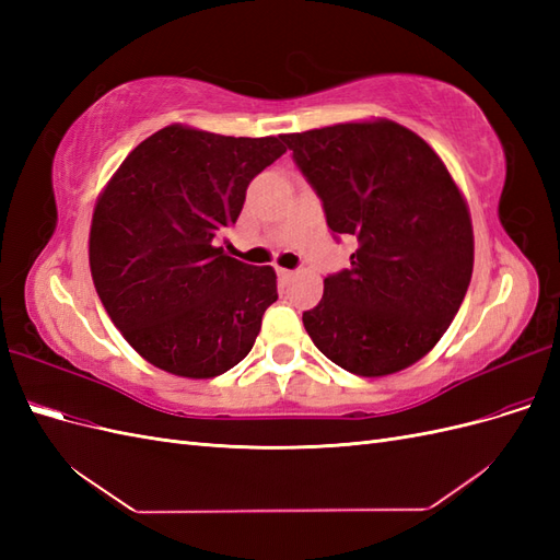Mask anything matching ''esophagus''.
<instances>
[{"instance_id":"esophagus-1","label":"esophagus","mask_w":560,"mask_h":560,"mask_svg":"<svg viewBox=\"0 0 560 560\" xmlns=\"http://www.w3.org/2000/svg\"><path fill=\"white\" fill-rule=\"evenodd\" d=\"M296 273H294V270H287V268H278V278L282 280V282H290L292 278H294Z\"/></svg>"}]
</instances>
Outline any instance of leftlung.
Here are the masks:
<instances>
[{
  "label": "left lung",
  "instance_id": "1",
  "mask_svg": "<svg viewBox=\"0 0 560 560\" xmlns=\"http://www.w3.org/2000/svg\"><path fill=\"white\" fill-rule=\"evenodd\" d=\"M338 235L360 247L303 313L317 350L376 378L439 343L467 294L474 231L467 200L436 151L387 118L282 135Z\"/></svg>",
  "mask_w": 560,
  "mask_h": 560
}]
</instances>
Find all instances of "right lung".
Segmentation results:
<instances>
[{
	"label": "right lung",
	"mask_w": 560,
	"mask_h": 560,
	"mask_svg": "<svg viewBox=\"0 0 560 560\" xmlns=\"http://www.w3.org/2000/svg\"><path fill=\"white\" fill-rule=\"evenodd\" d=\"M287 151L278 138H226L173 124L135 147L97 196L89 261L100 301L142 358L182 378L245 360L278 301L270 266L214 247L249 182Z\"/></svg>",
	"instance_id": "obj_1"
}]
</instances>
